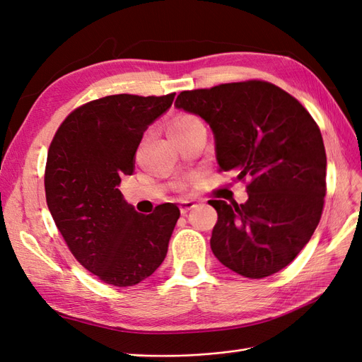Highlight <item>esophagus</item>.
<instances>
[{
  "label": "esophagus",
  "instance_id": "esophagus-1",
  "mask_svg": "<svg viewBox=\"0 0 362 362\" xmlns=\"http://www.w3.org/2000/svg\"><path fill=\"white\" fill-rule=\"evenodd\" d=\"M179 208L182 214H187L188 211H191L192 208H196V204L192 200H180L179 202Z\"/></svg>",
  "mask_w": 362,
  "mask_h": 362
}]
</instances>
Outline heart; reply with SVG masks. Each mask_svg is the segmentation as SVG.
<instances>
[{
  "instance_id": "heart-1",
  "label": "heart",
  "mask_w": 362,
  "mask_h": 362,
  "mask_svg": "<svg viewBox=\"0 0 362 362\" xmlns=\"http://www.w3.org/2000/svg\"><path fill=\"white\" fill-rule=\"evenodd\" d=\"M194 122H197L196 117H191V115H183V117H179V119L175 120V122L171 124L170 131H173V129H180V128H185V126H188V124L194 123Z\"/></svg>"
}]
</instances>
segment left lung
Here are the masks:
<instances>
[{
    "mask_svg": "<svg viewBox=\"0 0 362 362\" xmlns=\"http://www.w3.org/2000/svg\"><path fill=\"white\" fill-rule=\"evenodd\" d=\"M174 105L213 129L219 171L247 182L245 204L208 202L217 211L214 256L250 279L282 270L313 236L324 209L327 157L313 117L264 80L183 90Z\"/></svg>",
    "mask_w": 362,
    "mask_h": 362,
    "instance_id": "left-lung-1",
    "label": "left lung"
}]
</instances>
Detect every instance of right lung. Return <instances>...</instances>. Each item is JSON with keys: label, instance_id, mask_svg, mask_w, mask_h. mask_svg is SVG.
Instances as JSON below:
<instances>
[{"label": "right lung", "instance_id": "add662e5", "mask_svg": "<svg viewBox=\"0 0 362 362\" xmlns=\"http://www.w3.org/2000/svg\"><path fill=\"white\" fill-rule=\"evenodd\" d=\"M168 95H107L78 106L50 141L49 211L74 257L105 284L131 287L162 265L180 216L174 204L140 214L124 202L143 132L173 105Z\"/></svg>", "mask_w": 362, "mask_h": 362}]
</instances>
